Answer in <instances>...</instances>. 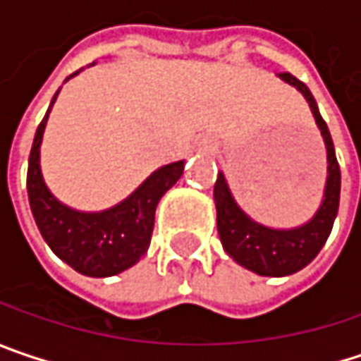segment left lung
Instances as JSON below:
<instances>
[{
    "label": "left lung",
    "mask_w": 361,
    "mask_h": 361,
    "mask_svg": "<svg viewBox=\"0 0 361 361\" xmlns=\"http://www.w3.org/2000/svg\"><path fill=\"white\" fill-rule=\"evenodd\" d=\"M281 80L296 86L308 100L317 125L321 129L322 140L326 145V160H329V178L322 199L321 209L308 224L294 228V230H271L246 216L232 199L230 189L226 185L224 174L219 172L218 180L214 185V201L218 209V232L219 240L226 252L246 269L255 271L259 275L281 277L292 275L302 267H306L321 250L339 209V193H341V170L335 156L333 140L329 127L319 113L317 100L310 94L308 86L300 82L292 73H281Z\"/></svg>",
    "instance_id": "8db88e82"
}]
</instances>
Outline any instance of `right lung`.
<instances>
[{
    "mask_svg": "<svg viewBox=\"0 0 361 361\" xmlns=\"http://www.w3.org/2000/svg\"><path fill=\"white\" fill-rule=\"evenodd\" d=\"M49 113L51 109L37 129L26 178L30 209L42 238L61 261L84 275L109 277L129 269L145 255L154 232L158 201L180 178L185 162L180 160L156 170L135 193L113 209L100 214L73 212L49 193L40 174V142Z\"/></svg>",
    "mask_w": 361,
    "mask_h": 361,
    "instance_id": "right-lung-1",
    "label": "right lung"
}]
</instances>
